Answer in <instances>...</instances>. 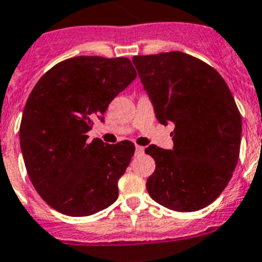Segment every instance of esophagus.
Masks as SVG:
<instances>
[{
	"label": "esophagus",
	"mask_w": 262,
	"mask_h": 262,
	"mask_svg": "<svg viewBox=\"0 0 262 262\" xmlns=\"http://www.w3.org/2000/svg\"><path fill=\"white\" fill-rule=\"evenodd\" d=\"M143 151H144V147H142V146H136V155L143 154Z\"/></svg>",
	"instance_id": "obj_1"
}]
</instances>
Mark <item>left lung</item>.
Here are the masks:
<instances>
[{
	"label": "left lung",
	"instance_id": "8db88e82",
	"mask_svg": "<svg viewBox=\"0 0 262 262\" xmlns=\"http://www.w3.org/2000/svg\"><path fill=\"white\" fill-rule=\"evenodd\" d=\"M133 63L157 120L175 125L172 149H144L156 162L146 184L151 199L180 212L209 206L239 157L242 118L232 92L214 68L179 51L134 56Z\"/></svg>",
	"mask_w": 262,
	"mask_h": 262
}]
</instances>
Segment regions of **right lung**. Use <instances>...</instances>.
Masks as SVG:
<instances>
[{"label": "right lung", "instance_id": "add662e5", "mask_svg": "<svg viewBox=\"0 0 262 262\" xmlns=\"http://www.w3.org/2000/svg\"><path fill=\"white\" fill-rule=\"evenodd\" d=\"M137 77L126 57L61 61L33 88L20 124V148L38 194L69 216H90L118 200L134 144L88 143L93 120Z\"/></svg>", "mask_w": 262, "mask_h": 262}]
</instances>
